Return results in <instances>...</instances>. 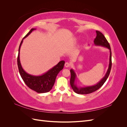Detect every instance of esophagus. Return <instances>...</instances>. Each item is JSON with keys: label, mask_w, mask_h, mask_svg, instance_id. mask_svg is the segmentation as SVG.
<instances>
[{"label": "esophagus", "mask_w": 127, "mask_h": 127, "mask_svg": "<svg viewBox=\"0 0 127 127\" xmlns=\"http://www.w3.org/2000/svg\"><path fill=\"white\" fill-rule=\"evenodd\" d=\"M64 66L66 67H69L70 66V64L68 63H66L64 64Z\"/></svg>", "instance_id": "esophagus-1"}]
</instances>
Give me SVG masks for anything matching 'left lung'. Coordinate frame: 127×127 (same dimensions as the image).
Wrapping results in <instances>:
<instances>
[{
  "instance_id": "left-lung-1",
  "label": "left lung",
  "mask_w": 127,
  "mask_h": 127,
  "mask_svg": "<svg viewBox=\"0 0 127 127\" xmlns=\"http://www.w3.org/2000/svg\"><path fill=\"white\" fill-rule=\"evenodd\" d=\"M96 36L94 39V43L95 45L97 46H102V47H105L108 49L110 50V59H109V67L107 69V70L106 72V74L104 77L97 83L96 85L93 86H85V87H78L75 84V80L76 78V74L75 71L71 69H70V73H71V78L70 80V85L71 86L72 89L73 90L75 93L79 94H90L91 93L97 91L100 88L103 84L105 82L106 79L108 78L109 74L110 73L111 66H112V60H111V48L110 45L107 42V40L105 36H104L103 34L98 31H96Z\"/></svg>"
}]
</instances>
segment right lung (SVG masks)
I'll use <instances>...</instances> for the list:
<instances>
[{
    "instance_id": "1",
    "label": "right lung",
    "mask_w": 127,
    "mask_h": 127,
    "mask_svg": "<svg viewBox=\"0 0 127 127\" xmlns=\"http://www.w3.org/2000/svg\"><path fill=\"white\" fill-rule=\"evenodd\" d=\"M36 29H32L22 39L18 49V55L17 57V65L20 75L26 85L31 89L39 93H47L50 91L54 85L56 78L58 73L63 69L64 61L62 60L56 64L47 72L40 76H34L27 73L23 69L20 62V52L21 45L23 40L28 36L33 31Z\"/></svg>"
}]
</instances>
